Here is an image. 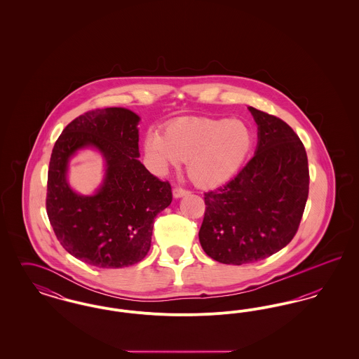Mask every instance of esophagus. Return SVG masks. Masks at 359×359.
<instances>
[{
    "instance_id": "1",
    "label": "esophagus",
    "mask_w": 359,
    "mask_h": 359,
    "mask_svg": "<svg viewBox=\"0 0 359 359\" xmlns=\"http://www.w3.org/2000/svg\"><path fill=\"white\" fill-rule=\"evenodd\" d=\"M173 196L176 198V199H179V198H183V196H186V195H188L189 192H188L187 189H184V188H180V187H175L173 188Z\"/></svg>"
}]
</instances>
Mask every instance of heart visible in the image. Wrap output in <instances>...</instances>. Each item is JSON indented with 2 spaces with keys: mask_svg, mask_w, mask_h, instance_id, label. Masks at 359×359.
Listing matches in <instances>:
<instances>
[{
  "mask_svg": "<svg viewBox=\"0 0 359 359\" xmlns=\"http://www.w3.org/2000/svg\"><path fill=\"white\" fill-rule=\"evenodd\" d=\"M250 128L230 118H184L165 135L151 130L144 149L154 171L167 173L187 160V175L199 187L222 186L233 179L253 148Z\"/></svg>",
  "mask_w": 359,
  "mask_h": 359,
  "instance_id": "b5f03b06",
  "label": "heart"
}]
</instances>
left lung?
<instances>
[{"mask_svg":"<svg viewBox=\"0 0 359 359\" xmlns=\"http://www.w3.org/2000/svg\"><path fill=\"white\" fill-rule=\"evenodd\" d=\"M256 154L223 187L205 192L199 241L212 259L243 265L272 256L294 237L307 203L306 148L284 121L249 107Z\"/></svg>","mask_w":359,"mask_h":359,"instance_id":"8db88e82","label":"left lung"}]
</instances>
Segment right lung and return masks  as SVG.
<instances>
[{
  "instance_id": "1",
  "label": "right lung",
  "mask_w": 359,
  "mask_h": 359,
  "mask_svg": "<svg viewBox=\"0 0 359 359\" xmlns=\"http://www.w3.org/2000/svg\"><path fill=\"white\" fill-rule=\"evenodd\" d=\"M140 117L129 109L90 110L69 122L52 149L47 214L60 245L97 268L135 265L148 255L156 215L171 205L172 189L138 160ZM94 147L105 160L103 184L93 196L69 187L78 150Z\"/></svg>"
}]
</instances>
